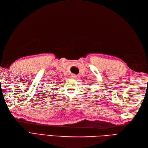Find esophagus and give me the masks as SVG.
Listing matches in <instances>:
<instances>
[{
    "label": "esophagus",
    "instance_id": "34e87169",
    "mask_svg": "<svg viewBox=\"0 0 148 148\" xmlns=\"http://www.w3.org/2000/svg\"><path fill=\"white\" fill-rule=\"evenodd\" d=\"M76 77H77V76H76L75 75H71V78H76Z\"/></svg>",
    "mask_w": 148,
    "mask_h": 148
}]
</instances>
